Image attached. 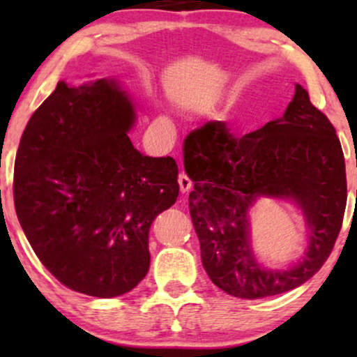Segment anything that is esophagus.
<instances>
[{"mask_svg": "<svg viewBox=\"0 0 357 357\" xmlns=\"http://www.w3.org/2000/svg\"><path fill=\"white\" fill-rule=\"evenodd\" d=\"M178 183H179V189H181V192H183V193H189L192 190L193 183H192V179L187 176L185 173H179Z\"/></svg>", "mask_w": 357, "mask_h": 357, "instance_id": "1", "label": "esophagus"}]
</instances>
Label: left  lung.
Instances as JSON below:
<instances>
[{
    "mask_svg": "<svg viewBox=\"0 0 357 357\" xmlns=\"http://www.w3.org/2000/svg\"><path fill=\"white\" fill-rule=\"evenodd\" d=\"M192 223L214 285L243 299L289 291L321 269L347 208L345 157L335 128L296 84L283 118L243 137L223 121L193 130L184 143ZM259 195L299 201L312 229L310 252L293 270L266 271L248 247L246 209Z\"/></svg>",
    "mask_w": 357,
    "mask_h": 357,
    "instance_id": "8db88e82",
    "label": "left lung"
}]
</instances>
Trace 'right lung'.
I'll list each match as a JSON object with an SVG mask.
<instances>
[{"label":"right lung","instance_id":"1","mask_svg":"<svg viewBox=\"0 0 357 357\" xmlns=\"http://www.w3.org/2000/svg\"><path fill=\"white\" fill-rule=\"evenodd\" d=\"M116 82H64L29 118L14 167L15 213L40 263L72 291L114 298L149 269L148 234L179 195L173 157H148L128 132Z\"/></svg>","mask_w":357,"mask_h":357}]
</instances>
